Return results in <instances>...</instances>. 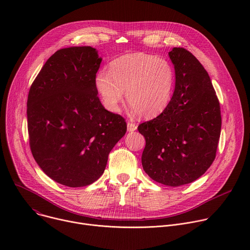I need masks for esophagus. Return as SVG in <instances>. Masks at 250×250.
I'll return each mask as SVG.
<instances>
[{"label": "esophagus", "mask_w": 250, "mask_h": 250, "mask_svg": "<svg viewBox=\"0 0 250 250\" xmlns=\"http://www.w3.org/2000/svg\"><path fill=\"white\" fill-rule=\"evenodd\" d=\"M136 128H137V125H136L134 123H132V122H127V131L132 132V131L136 130Z\"/></svg>", "instance_id": "esophagus-1"}]
</instances>
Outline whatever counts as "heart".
I'll return each mask as SVG.
<instances>
[{
	"mask_svg": "<svg viewBox=\"0 0 250 250\" xmlns=\"http://www.w3.org/2000/svg\"><path fill=\"white\" fill-rule=\"evenodd\" d=\"M175 82L173 66L165 59L146 53H128L113 60L110 72L101 70L95 87L104 108L118 112L126 92V102L140 117L151 119L170 103Z\"/></svg>",
	"mask_w": 250,
	"mask_h": 250,
	"instance_id": "1",
	"label": "heart"
}]
</instances>
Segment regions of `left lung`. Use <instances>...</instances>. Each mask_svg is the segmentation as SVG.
I'll return each instance as SVG.
<instances>
[{
  "label": "left lung",
  "mask_w": 250,
  "mask_h": 250,
  "mask_svg": "<svg viewBox=\"0 0 250 250\" xmlns=\"http://www.w3.org/2000/svg\"><path fill=\"white\" fill-rule=\"evenodd\" d=\"M175 89L167 108L142 123L146 138L141 163L152 180L178 187L200 178L216 158L221 135V106L209 76L188 50L174 47Z\"/></svg>",
  "instance_id": "left-lung-1"
}]
</instances>
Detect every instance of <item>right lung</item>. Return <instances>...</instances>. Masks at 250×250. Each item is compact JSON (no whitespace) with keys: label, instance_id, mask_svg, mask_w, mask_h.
I'll use <instances>...</instances> for the list:
<instances>
[{"label":"right lung","instance_id":"right-lung-1","mask_svg":"<svg viewBox=\"0 0 250 250\" xmlns=\"http://www.w3.org/2000/svg\"><path fill=\"white\" fill-rule=\"evenodd\" d=\"M102 58L91 46L57 50L42 68L27 97V129L34 160L67 187L94 183L126 132L125 119L100 102L95 77Z\"/></svg>","mask_w":250,"mask_h":250}]
</instances>
